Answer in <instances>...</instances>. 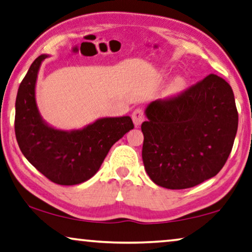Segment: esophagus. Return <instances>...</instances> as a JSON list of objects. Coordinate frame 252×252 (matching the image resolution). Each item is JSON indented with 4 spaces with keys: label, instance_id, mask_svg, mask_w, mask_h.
Returning <instances> with one entry per match:
<instances>
[{
    "label": "esophagus",
    "instance_id": "obj_1",
    "mask_svg": "<svg viewBox=\"0 0 252 252\" xmlns=\"http://www.w3.org/2000/svg\"><path fill=\"white\" fill-rule=\"evenodd\" d=\"M132 121H133V125L136 126H139L142 122L145 121L144 112H142L140 108H138V110H136L132 113Z\"/></svg>",
    "mask_w": 252,
    "mask_h": 252
}]
</instances>
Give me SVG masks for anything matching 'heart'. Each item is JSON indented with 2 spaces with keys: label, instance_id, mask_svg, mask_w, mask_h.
<instances>
[{
  "label": "heart",
  "instance_id": "heart-1",
  "mask_svg": "<svg viewBox=\"0 0 252 252\" xmlns=\"http://www.w3.org/2000/svg\"><path fill=\"white\" fill-rule=\"evenodd\" d=\"M187 88V81L185 78L176 77L171 81V84L167 87V95L168 96H178L182 94Z\"/></svg>",
  "mask_w": 252,
  "mask_h": 252
}]
</instances>
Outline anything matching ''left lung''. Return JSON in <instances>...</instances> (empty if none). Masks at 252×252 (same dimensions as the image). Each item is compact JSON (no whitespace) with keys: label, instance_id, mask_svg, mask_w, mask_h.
Returning a JSON list of instances; mask_svg holds the SVG:
<instances>
[{"label":"left lung","instance_id":"8db88e82","mask_svg":"<svg viewBox=\"0 0 252 252\" xmlns=\"http://www.w3.org/2000/svg\"><path fill=\"white\" fill-rule=\"evenodd\" d=\"M142 160L166 189L200 185L222 170L233 147L239 115L231 86L216 74L145 110Z\"/></svg>","mask_w":252,"mask_h":252}]
</instances>
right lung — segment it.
Listing matches in <instances>:
<instances>
[{"mask_svg": "<svg viewBox=\"0 0 252 252\" xmlns=\"http://www.w3.org/2000/svg\"><path fill=\"white\" fill-rule=\"evenodd\" d=\"M39 55L19 86L14 130L19 147L40 173L61 186L86 182L97 173L112 146L133 129L130 116L100 118L82 129L60 130L45 121L36 103Z\"/></svg>", "mask_w": 252, "mask_h": 252, "instance_id": "right-lung-1", "label": "right lung"}]
</instances>
